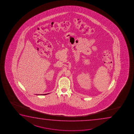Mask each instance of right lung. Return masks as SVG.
<instances>
[{
	"label": "right lung",
	"instance_id": "right-lung-1",
	"mask_svg": "<svg viewBox=\"0 0 134 134\" xmlns=\"http://www.w3.org/2000/svg\"><path fill=\"white\" fill-rule=\"evenodd\" d=\"M44 95H45V94H44Z\"/></svg>",
	"mask_w": 134,
	"mask_h": 134
}]
</instances>
